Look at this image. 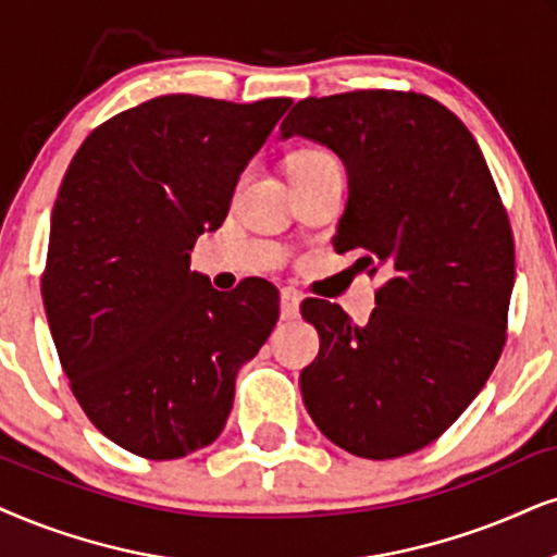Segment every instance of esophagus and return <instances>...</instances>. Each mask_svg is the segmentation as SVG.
Segmentation results:
<instances>
[{"label": "esophagus", "instance_id": "34e87169", "mask_svg": "<svg viewBox=\"0 0 557 557\" xmlns=\"http://www.w3.org/2000/svg\"><path fill=\"white\" fill-rule=\"evenodd\" d=\"M300 300L302 295L298 290H293V287H283V293H280V315H283V321L298 319Z\"/></svg>", "mask_w": 557, "mask_h": 557}]
</instances>
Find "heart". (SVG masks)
I'll list each match as a JSON object with an SVG mask.
<instances>
[{
  "label": "heart",
  "mask_w": 557,
  "mask_h": 557,
  "mask_svg": "<svg viewBox=\"0 0 557 557\" xmlns=\"http://www.w3.org/2000/svg\"><path fill=\"white\" fill-rule=\"evenodd\" d=\"M334 164V157L321 149H302L290 159V172H306V169Z\"/></svg>",
  "instance_id": "heart-1"
}]
</instances>
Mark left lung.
Returning a JSON list of instances; mask_svg holds the SVG:
<instances>
[{"mask_svg":"<svg viewBox=\"0 0 557 557\" xmlns=\"http://www.w3.org/2000/svg\"><path fill=\"white\" fill-rule=\"evenodd\" d=\"M280 133L344 161L349 200L331 244L385 277L364 326L336 302L300 306L321 336L302 404L351 455L417 453L481 393L506 342L513 236L488 164L466 123L417 91L308 97Z\"/></svg>","mask_w":557,"mask_h":557,"instance_id":"1","label":"left lung"}]
</instances>
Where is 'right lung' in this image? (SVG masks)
Listing matches in <instances>:
<instances>
[{
	"label": "right lung",
	"mask_w": 557,
	"mask_h": 557,
	"mask_svg": "<svg viewBox=\"0 0 557 557\" xmlns=\"http://www.w3.org/2000/svg\"><path fill=\"white\" fill-rule=\"evenodd\" d=\"M290 97L236 104L164 95L84 138L51 215L44 306L61 368L91 424L149 460L210 445L238 368L277 323V287L218 293L189 272L221 228L249 159Z\"/></svg>",
	"instance_id": "right-lung-1"
}]
</instances>
